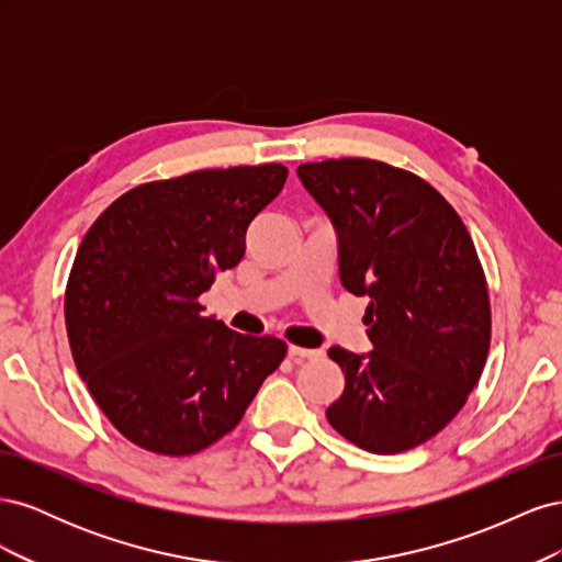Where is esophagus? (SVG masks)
<instances>
[{"mask_svg":"<svg viewBox=\"0 0 562 562\" xmlns=\"http://www.w3.org/2000/svg\"><path fill=\"white\" fill-rule=\"evenodd\" d=\"M288 353H291L293 359H318V356H321L318 349H304V347H297V345L288 347Z\"/></svg>","mask_w":562,"mask_h":562,"instance_id":"obj_1","label":"esophagus"}]
</instances>
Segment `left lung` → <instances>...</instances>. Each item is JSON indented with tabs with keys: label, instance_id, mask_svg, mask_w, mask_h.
<instances>
[{
	"label": "left lung",
	"instance_id": "8db88e82",
	"mask_svg": "<svg viewBox=\"0 0 562 562\" xmlns=\"http://www.w3.org/2000/svg\"><path fill=\"white\" fill-rule=\"evenodd\" d=\"M337 229L339 279L368 295L372 351H328L345 391L330 427L375 454L427 443L462 411L490 349V297L462 217L419 176L375 159L302 164Z\"/></svg>",
	"mask_w": 562,
	"mask_h": 562
}]
</instances>
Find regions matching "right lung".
Returning a JSON list of instances; mask_svg holds the SVG:
<instances>
[{
  "label": "right lung",
  "instance_id": "1",
  "mask_svg": "<svg viewBox=\"0 0 562 562\" xmlns=\"http://www.w3.org/2000/svg\"><path fill=\"white\" fill-rule=\"evenodd\" d=\"M285 178V166L262 164L145 182L112 201L79 244L65 288L72 359L138 448L206 450L285 359L283 339L229 330L199 302L241 262L248 225Z\"/></svg>",
  "mask_w": 562,
  "mask_h": 562
}]
</instances>
